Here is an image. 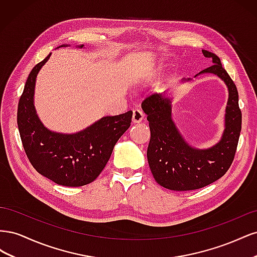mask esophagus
Wrapping results in <instances>:
<instances>
[{
    "label": "esophagus",
    "instance_id": "1",
    "mask_svg": "<svg viewBox=\"0 0 257 257\" xmlns=\"http://www.w3.org/2000/svg\"><path fill=\"white\" fill-rule=\"evenodd\" d=\"M144 118H145V113L142 111V110H139V109H135L134 111H133V122L134 123H139V122H142L143 120H144Z\"/></svg>",
    "mask_w": 257,
    "mask_h": 257
}]
</instances>
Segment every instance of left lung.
Returning <instances> with one entry per match:
<instances>
[{
  "mask_svg": "<svg viewBox=\"0 0 257 257\" xmlns=\"http://www.w3.org/2000/svg\"><path fill=\"white\" fill-rule=\"evenodd\" d=\"M203 53L212 60V65L199 74L217 75L229 92L225 131L219 144L207 150L194 149L186 144L172 120V100L165 93H153L142 103L151 132L148 162L155 181L168 190L192 191L213 183L226 174L236 154L242 120L237 87L219 57L207 50Z\"/></svg>",
  "mask_w": 257,
  "mask_h": 257,
  "instance_id": "8db88e82",
  "label": "left lung"
}]
</instances>
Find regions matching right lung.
Masks as SVG:
<instances>
[{
  "label": "right lung",
  "mask_w": 257,
  "mask_h": 257,
  "mask_svg": "<svg viewBox=\"0 0 257 257\" xmlns=\"http://www.w3.org/2000/svg\"><path fill=\"white\" fill-rule=\"evenodd\" d=\"M50 54L31 71L19 99L17 123L21 142L37 173L60 185L82 186L102 173L114 145L130 127L133 112L104 116L72 135L46 128L35 112L33 96L36 76Z\"/></svg>",
  "instance_id": "add662e5"
}]
</instances>
